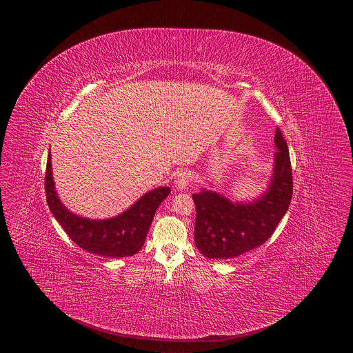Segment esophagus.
<instances>
[{"label":"esophagus","mask_w":353,"mask_h":353,"mask_svg":"<svg viewBox=\"0 0 353 353\" xmlns=\"http://www.w3.org/2000/svg\"><path fill=\"white\" fill-rule=\"evenodd\" d=\"M174 184H176V188L180 190V191L188 188V185H190V173L187 170H179L177 174H176Z\"/></svg>","instance_id":"obj_1"}]
</instances>
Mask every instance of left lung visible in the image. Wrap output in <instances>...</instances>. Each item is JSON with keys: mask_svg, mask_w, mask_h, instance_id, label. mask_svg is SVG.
<instances>
[{"mask_svg": "<svg viewBox=\"0 0 353 353\" xmlns=\"http://www.w3.org/2000/svg\"><path fill=\"white\" fill-rule=\"evenodd\" d=\"M276 152L268 188L251 203L232 201L212 190L192 194L196 208L194 239L208 259H233L265 243L286 214L293 191L288 143L275 131Z\"/></svg>", "mask_w": 353, "mask_h": 353, "instance_id": "1", "label": "left lung"}]
</instances>
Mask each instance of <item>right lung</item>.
<instances>
[{
  "label": "right lung",
  "mask_w": 353,
  "mask_h": 353,
  "mask_svg": "<svg viewBox=\"0 0 353 353\" xmlns=\"http://www.w3.org/2000/svg\"><path fill=\"white\" fill-rule=\"evenodd\" d=\"M44 180L48 208L68 237L89 253L106 259L130 257L138 253L145 243L158 207L170 194L169 187H158L143 194L123 214L114 218L96 221L78 216L63 205L56 192L50 154Z\"/></svg>",
  "instance_id": "right-lung-1"
}]
</instances>
